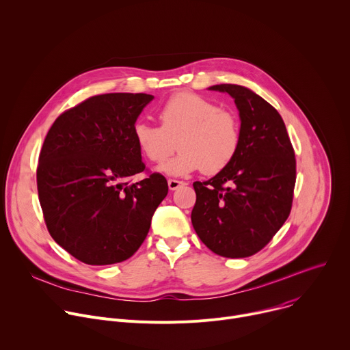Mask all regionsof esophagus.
<instances>
[{
    "instance_id": "obj_1",
    "label": "esophagus",
    "mask_w": 350,
    "mask_h": 350,
    "mask_svg": "<svg viewBox=\"0 0 350 350\" xmlns=\"http://www.w3.org/2000/svg\"><path fill=\"white\" fill-rule=\"evenodd\" d=\"M167 184H169V188H170L172 191H174V189H177L180 185H183L184 183H183V181H178V180H174V178H169V180H167Z\"/></svg>"
}]
</instances>
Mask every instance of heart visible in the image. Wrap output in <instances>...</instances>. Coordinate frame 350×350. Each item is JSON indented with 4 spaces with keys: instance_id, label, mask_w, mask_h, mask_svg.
Masks as SVG:
<instances>
[{
    "instance_id": "heart-1",
    "label": "heart",
    "mask_w": 350,
    "mask_h": 350,
    "mask_svg": "<svg viewBox=\"0 0 350 350\" xmlns=\"http://www.w3.org/2000/svg\"><path fill=\"white\" fill-rule=\"evenodd\" d=\"M157 116L161 127L137 122L133 138L142 157L155 165L167 161L178 146L180 154L161 167L167 174L184 176L202 169L213 176L237 158L242 138L239 119L211 99L178 92L159 107Z\"/></svg>"
}]
</instances>
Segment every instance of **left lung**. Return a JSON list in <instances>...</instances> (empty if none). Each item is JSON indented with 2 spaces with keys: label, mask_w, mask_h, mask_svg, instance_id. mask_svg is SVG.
<instances>
[{
  "label": "left lung",
  "mask_w": 350,
  "mask_h": 350,
  "mask_svg": "<svg viewBox=\"0 0 350 350\" xmlns=\"http://www.w3.org/2000/svg\"><path fill=\"white\" fill-rule=\"evenodd\" d=\"M228 92L239 111L241 148L232 163L208 181H195L192 226L216 255L247 258L273 239L288 219L296 181L295 151L281 115L254 91Z\"/></svg>",
  "instance_id": "1"
}]
</instances>
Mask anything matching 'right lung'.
Masks as SVG:
<instances>
[{"mask_svg": "<svg viewBox=\"0 0 350 350\" xmlns=\"http://www.w3.org/2000/svg\"><path fill=\"white\" fill-rule=\"evenodd\" d=\"M154 95L87 98L57 118L44 139L37 189L46 228L77 260L105 266L131 258L167 195L166 178L145 172L133 126Z\"/></svg>", "mask_w": 350, "mask_h": 350, "instance_id": "1", "label": "right lung"}]
</instances>
